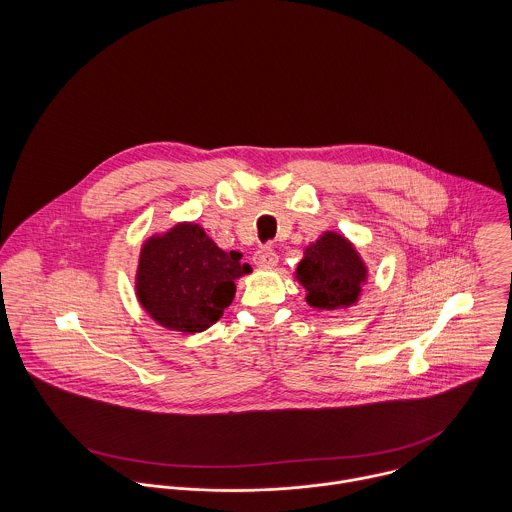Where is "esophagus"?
<instances>
[{
    "instance_id": "obj_1",
    "label": "esophagus",
    "mask_w": 512,
    "mask_h": 512,
    "mask_svg": "<svg viewBox=\"0 0 512 512\" xmlns=\"http://www.w3.org/2000/svg\"><path fill=\"white\" fill-rule=\"evenodd\" d=\"M254 262L258 266H262V268H272V266L278 264V254H276V250L272 246H262V248L256 250Z\"/></svg>"
}]
</instances>
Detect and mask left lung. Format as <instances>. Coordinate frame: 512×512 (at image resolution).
Listing matches in <instances>:
<instances>
[{"label":"left lung","instance_id":"8db88e82","mask_svg":"<svg viewBox=\"0 0 512 512\" xmlns=\"http://www.w3.org/2000/svg\"><path fill=\"white\" fill-rule=\"evenodd\" d=\"M297 280L307 290V303L319 309L349 307L357 301L366 268L353 244L335 232H325L305 250Z\"/></svg>","mask_w":512,"mask_h":512}]
</instances>
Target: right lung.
<instances>
[{
  "label": "right lung",
  "mask_w": 512,
  "mask_h": 512,
  "mask_svg": "<svg viewBox=\"0 0 512 512\" xmlns=\"http://www.w3.org/2000/svg\"><path fill=\"white\" fill-rule=\"evenodd\" d=\"M242 254L224 252L197 224H177L149 238L136 290L147 313L163 327L199 333L219 321L234 299V280L250 272Z\"/></svg>",
  "instance_id": "add662e5"
}]
</instances>
